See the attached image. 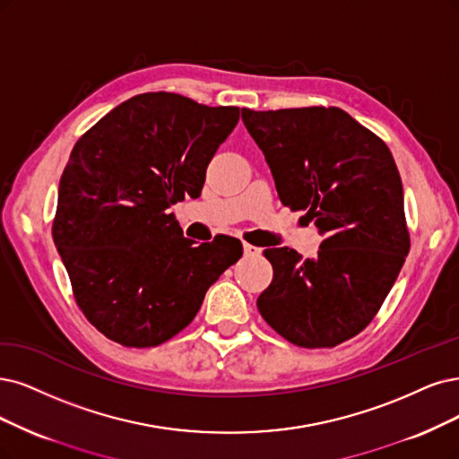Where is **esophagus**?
<instances>
[{
  "instance_id": "34e87169",
  "label": "esophagus",
  "mask_w": 459,
  "mask_h": 459,
  "mask_svg": "<svg viewBox=\"0 0 459 459\" xmlns=\"http://www.w3.org/2000/svg\"><path fill=\"white\" fill-rule=\"evenodd\" d=\"M244 255L246 257H257V255H261V247L244 242Z\"/></svg>"
}]
</instances>
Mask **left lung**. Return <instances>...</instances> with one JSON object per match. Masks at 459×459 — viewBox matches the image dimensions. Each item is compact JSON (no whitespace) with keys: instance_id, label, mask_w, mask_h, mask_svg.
I'll use <instances>...</instances> for the list:
<instances>
[{"instance_id":"obj_1","label":"left lung","mask_w":459,"mask_h":459,"mask_svg":"<svg viewBox=\"0 0 459 459\" xmlns=\"http://www.w3.org/2000/svg\"><path fill=\"white\" fill-rule=\"evenodd\" d=\"M242 121L283 206L324 234L316 259L264 249L274 276L257 308L295 346L342 344L375 319L411 249L392 151L341 108H244Z\"/></svg>"}]
</instances>
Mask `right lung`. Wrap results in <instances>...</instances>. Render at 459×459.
<instances>
[{"instance_id": "1", "label": "right lung", "mask_w": 459, "mask_h": 459, "mask_svg": "<svg viewBox=\"0 0 459 459\" xmlns=\"http://www.w3.org/2000/svg\"><path fill=\"white\" fill-rule=\"evenodd\" d=\"M240 108L145 92L111 109L72 149L53 238L77 307L109 341L152 348L195 319L210 285L242 257L236 238L195 246L168 208L200 196Z\"/></svg>"}]
</instances>
